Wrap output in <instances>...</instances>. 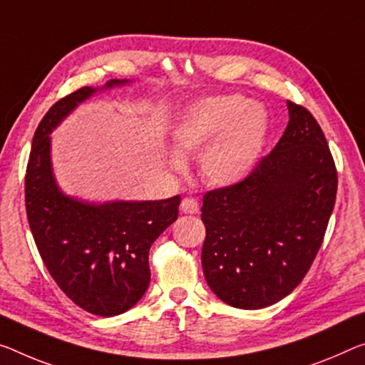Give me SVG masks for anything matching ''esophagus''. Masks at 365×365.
Here are the masks:
<instances>
[{
  "instance_id": "1",
  "label": "esophagus",
  "mask_w": 365,
  "mask_h": 365,
  "mask_svg": "<svg viewBox=\"0 0 365 365\" xmlns=\"http://www.w3.org/2000/svg\"><path fill=\"white\" fill-rule=\"evenodd\" d=\"M181 212L182 214H197L199 212L197 200L192 197H184L181 200Z\"/></svg>"
}]
</instances>
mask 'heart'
Returning a JSON list of instances; mask_svg holds the SVG:
<instances>
[{
    "label": "heart",
    "mask_w": 365,
    "mask_h": 365,
    "mask_svg": "<svg viewBox=\"0 0 365 365\" xmlns=\"http://www.w3.org/2000/svg\"><path fill=\"white\" fill-rule=\"evenodd\" d=\"M269 135V114L261 104L238 94L195 101L171 128L176 155L168 165L181 171V158L200 153L199 173L205 182L232 187L248 179L259 163Z\"/></svg>",
    "instance_id": "b5f03b06"
}]
</instances>
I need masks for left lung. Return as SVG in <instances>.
<instances>
[{
  "label": "left lung",
  "mask_w": 365,
  "mask_h": 365,
  "mask_svg": "<svg viewBox=\"0 0 365 365\" xmlns=\"http://www.w3.org/2000/svg\"><path fill=\"white\" fill-rule=\"evenodd\" d=\"M289 124L248 179L204 195L202 269L227 305L257 310L302 282L323 243L338 175L322 128L287 101Z\"/></svg>",
  "instance_id": "1"
}]
</instances>
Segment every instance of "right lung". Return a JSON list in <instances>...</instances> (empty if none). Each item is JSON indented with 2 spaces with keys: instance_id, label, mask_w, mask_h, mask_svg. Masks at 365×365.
I'll return each instance as SVG.
<instances>
[{
  "instance_id": "right-lung-1",
  "label": "right lung",
  "mask_w": 365,
  "mask_h": 365,
  "mask_svg": "<svg viewBox=\"0 0 365 365\" xmlns=\"http://www.w3.org/2000/svg\"><path fill=\"white\" fill-rule=\"evenodd\" d=\"M132 80L85 86L55 103L32 138L26 210L43 264L58 287L93 315L115 317L137 304L150 284L153 241L178 218L181 197L94 202L65 194L52 165V133L81 103Z\"/></svg>"
}]
</instances>
